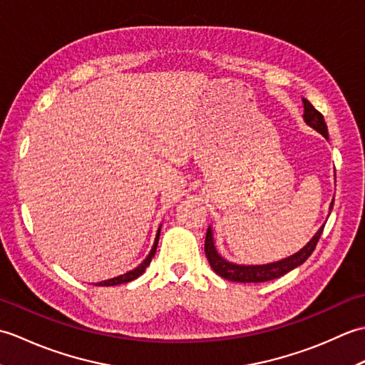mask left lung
Listing matches in <instances>:
<instances>
[{"label": "left lung", "instance_id": "1", "mask_svg": "<svg viewBox=\"0 0 365 365\" xmlns=\"http://www.w3.org/2000/svg\"><path fill=\"white\" fill-rule=\"evenodd\" d=\"M302 103H304V114H302V118H304L307 125H311L314 130H317L319 133H322L328 139V125L323 119V114L320 111H317L309 100L302 98ZM332 205H334V200L331 202L329 210H332ZM323 229L324 226L319 229V232L312 237L311 242L302 247L301 251L290 255V257L282 259L279 262H273V263H267V265H237V263H232V262H227L226 259H222L218 254L213 242L212 227H208L207 235H205V255L215 273L220 274L224 279H227V281H232V282L273 281V279L281 277L289 273V271H292L293 268L302 265V263L311 257V254L314 252L315 246L319 243V240L323 234Z\"/></svg>", "mask_w": 365, "mask_h": 365}]
</instances>
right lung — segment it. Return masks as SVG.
<instances>
[{
    "mask_svg": "<svg viewBox=\"0 0 365 365\" xmlns=\"http://www.w3.org/2000/svg\"><path fill=\"white\" fill-rule=\"evenodd\" d=\"M161 227V226H160ZM160 227H158V232H157V237H155V242H153V246H152V250H150V252H149V255H147V257L139 263V265L135 268V269H131V271H128V273H125V274H120V276H118V277H113V279H108V281H102V282H97L96 285H100V287H110V285H119V284H125V282H130V281H135L136 277H139L141 276L144 271H145V268L150 265V262H152V257L155 255V252H157V246H158V238H160Z\"/></svg>",
    "mask_w": 365,
    "mask_h": 365,
    "instance_id": "1",
    "label": "right lung"
}]
</instances>
